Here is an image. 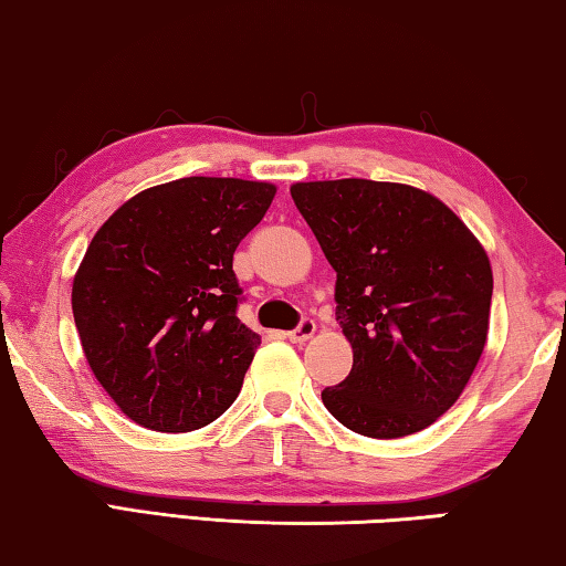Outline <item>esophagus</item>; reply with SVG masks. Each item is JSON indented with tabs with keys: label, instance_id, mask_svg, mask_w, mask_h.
Listing matches in <instances>:
<instances>
[{
	"label": "esophagus",
	"instance_id": "obj_1",
	"mask_svg": "<svg viewBox=\"0 0 566 566\" xmlns=\"http://www.w3.org/2000/svg\"><path fill=\"white\" fill-rule=\"evenodd\" d=\"M313 333H316V321L313 318H303L298 326H295L291 333H289V338L293 340V344H303V340H308V338H313Z\"/></svg>",
	"mask_w": 566,
	"mask_h": 566
}]
</instances>
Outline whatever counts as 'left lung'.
<instances>
[{
    "label": "left lung",
    "instance_id": "left-lung-1",
    "mask_svg": "<svg viewBox=\"0 0 566 566\" xmlns=\"http://www.w3.org/2000/svg\"><path fill=\"white\" fill-rule=\"evenodd\" d=\"M336 271V321L354 348L323 403L370 439L431 426L464 391L486 346L492 263L431 192L360 178L291 185Z\"/></svg>",
    "mask_w": 566,
    "mask_h": 566
}]
</instances>
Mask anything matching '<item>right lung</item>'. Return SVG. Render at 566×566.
Instances as JSON below:
<instances>
[{"label":"right lung","instance_id":"right-lung-1","mask_svg":"<svg viewBox=\"0 0 566 566\" xmlns=\"http://www.w3.org/2000/svg\"><path fill=\"white\" fill-rule=\"evenodd\" d=\"M275 185L180 178L109 216L74 273L82 350L127 419L196 431L235 401L261 336L238 318L233 253Z\"/></svg>","mask_w":566,"mask_h":566}]
</instances>
